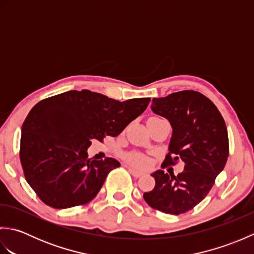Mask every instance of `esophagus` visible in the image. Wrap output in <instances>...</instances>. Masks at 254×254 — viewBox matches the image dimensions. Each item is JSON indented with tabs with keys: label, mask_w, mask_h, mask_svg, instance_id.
<instances>
[{
	"label": "esophagus",
	"mask_w": 254,
	"mask_h": 254,
	"mask_svg": "<svg viewBox=\"0 0 254 254\" xmlns=\"http://www.w3.org/2000/svg\"><path fill=\"white\" fill-rule=\"evenodd\" d=\"M127 168H128V171L131 172V175H132L133 177L138 178V177H142V176L144 175V172H143V171L136 170L135 168H133V167H131V166H127Z\"/></svg>",
	"instance_id": "1"
}]
</instances>
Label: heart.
Listing matches in <instances>:
<instances>
[{"mask_svg":"<svg viewBox=\"0 0 254 254\" xmlns=\"http://www.w3.org/2000/svg\"><path fill=\"white\" fill-rule=\"evenodd\" d=\"M127 159L128 163H131V164L138 166V167H143V166L146 165V163H147L146 159H145L143 156L136 155V154L135 155H130Z\"/></svg>","mask_w":254,"mask_h":254,"instance_id":"b5f03b06","label":"heart"}]
</instances>
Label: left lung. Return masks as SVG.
<instances>
[{"label":"left lung","instance_id":"left-lung-1","mask_svg":"<svg viewBox=\"0 0 254 254\" xmlns=\"http://www.w3.org/2000/svg\"><path fill=\"white\" fill-rule=\"evenodd\" d=\"M152 110L171 124L172 135L166 165L185 163L181 174H152L155 188L144 193L150 207L179 215L203 201L223 171L229 155L227 127L212 101L198 91L182 90L154 98Z\"/></svg>","mask_w":254,"mask_h":254}]
</instances>
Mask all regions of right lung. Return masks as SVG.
<instances>
[{"label": "right lung", "mask_w": 254, "mask_h": 254, "mask_svg": "<svg viewBox=\"0 0 254 254\" xmlns=\"http://www.w3.org/2000/svg\"><path fill=\"white\" fill-rule=\"evenodd\" d=\"M149 101L121 102L83 89L38 102L21 127L19 157L26 180L41 201L60 209L90 202L108 174L120 167L115 158L89 159L91 139L118 136Z\"/></svg>", "instance_id": "obj_1"}]
</instances>
